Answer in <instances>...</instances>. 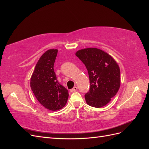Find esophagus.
<instances>
[{
  "label": "esophagus",
  "instance_id": "34e87169",
  "mask_svg": "<svg viewBox=\"0 0 149 149\" xmlns=\"http://www.w3.org/2000/svg\"><path fill=\"white\" fill-rule=\"evenodd\" d=\"M77 89H78V88L74 86L73 89H71L70 90V91H71V93H73V92H74V91H77Z\"/></svg>",
  "mask_w": 149,
  "mask_h": 149
}]
</instances>
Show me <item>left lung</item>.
Returning a JSON list of instances; mask_svg holds the SVG:
<instances>
[{
	"label": "left lung",
	"mask_w": 149,
	"mask_h": 149,
	"mask_svg": "<svg viewBox=\"0 0 149 149\" xmlns=\"http://www.w3.org/2000/svg\"><path fill=\"white\" fill-rule=\"evenodd\" d=\"M76 56L88 70L90 87L85 94L86 102L94 107H102L109 103L120 88L119 65L109 54L96 48L78 50Z\"/></svg>",
	"instance_id": "1"
}]
</instances>
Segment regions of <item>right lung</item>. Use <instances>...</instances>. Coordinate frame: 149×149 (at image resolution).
<instances>
[{
	"label": "right lung",
	"mask_w": 149,
	"mask_h": 149,
	"mask_svg": "<svg viewBox=\"0 0 149 149\" xmlns=\"http://www.w3.org/2000/svg\"><path fill=\"white\" fill-rule=\"evenodd\" d=\"M58 49H51L40 58L30 79V87L41 104L50 111L63 107L68 98V91L56 79L53 66Z\"/></svg>",
	"instance_id": "right-lung-1"
}]
</instances>
